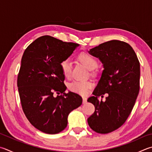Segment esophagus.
Returning <instances> with one entry per match:
<instances>
[{
  "label": "esophagus",
  "instance_id": "esophagus-1",
  "mask_svg": "<svg viewBox=\"0 0 152 152\" xmlns=\"http://www.w3.org/2000/svg\"><path fill=\"white\" fill-rule=\"evenodd\" d=\"M82 100H83V104H86L87 102V98L86 97H82Z\"/></svg>",
  "mask_w": 152,
  "mask_h": 152
}]
</instances>
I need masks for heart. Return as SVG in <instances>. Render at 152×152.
I'll return each instance as SVG.
<instances>
[{
    "instance_id": "1",
    "label": "heart",
    "mask_w": 152,
    "mask_h": 152,
    "mask_svg": "<svg viewBox=\"0 0 152 152\" xmlns=\"http://www.w3.org/2000/svg\"><path fill=\"white\" fill-rule=\"evenodd\" d=\"M78 59L90 70H94L98 65L95 58L88 52H82L80 54ZM60 68L66 78H70L72 74V63L70 60L69 59L63 60L60 62ZM92 84L90 82L74 80L68 84V88L73 92L78 93L80 94H87L88 89L92 87Z\"/></svg>"
}]
</instances>
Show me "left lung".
Segmentation results:
<instances>
[{"mask_svg":"<svg viewBox=\"0 0 152 152\" xmlns=\"http://www.w3.org/2000/svg\"><path fill=\"white\" fill-rule=\"evenodd\" d=\"M89 53L98 58L104 70L94 96L88 99L95 107L88 123L97 133L107 134L122 126L133 109L140 91V62L130 45L117 40L100 44ZM105 93L106 101H99Z\"/></svg>","mask_w":152,"mask_h":152,"instance_id":"obj_1","label":"left lung"}]
</instances>
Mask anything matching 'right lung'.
I'll return each instance as SVG.
<instances>
[{
	"label": "right lung",
	"instance_id": "add662e5",
	"mask_svg": "<svg viewBox=\"0 0 152 152\" xmlns=\"http://www.w3.org/2000/svg\"><path fill=\"white\" fill-rule=\"evenodd\" d=\"M78 46L42 36L30 44L22 57L17 78L22 107L30 124L44 133L64 130L69 114L82 103L78 94L65 93V76L60 68V62Z\"/></svg>",
	"mask_w": 152,
	"mask_h": 152
}]
</instances>
